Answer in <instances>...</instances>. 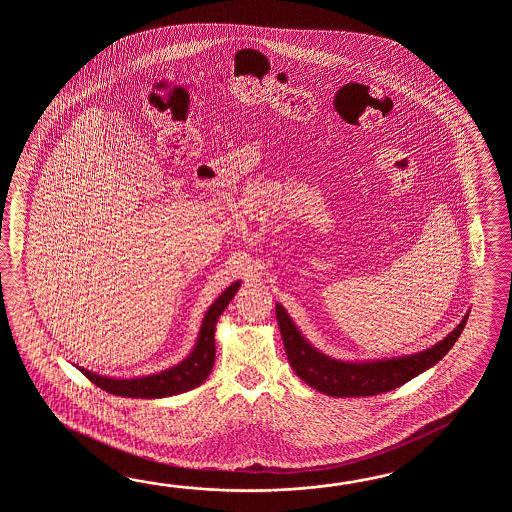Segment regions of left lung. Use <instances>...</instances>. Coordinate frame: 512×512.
<instances>
[{
  "label": "left lung",
  "instance_id": "obj_1",
  "mask_svg": "<svg viewBox=\"0 0 512 512\" xmlns=\"http://www.w3.org/2000/svg\"><path fill=\"white\" fill-rule=\"evenodd\" d=\"M468 315L432 348L412 355L375 360H340L329 357L302 335L289 313L276 302V320L282 333L283 346L294 373L311 388L331 397H366L390 392L419 373L430 370L456 344Z\"/></svg>",
  "mask_w": 512,
  "mask_h": 512
}]
</instances>
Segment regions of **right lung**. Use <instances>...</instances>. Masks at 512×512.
I'll list each match as a JSON object with an SVG mask.
<instances>
[{"label":"right lung","mask_w":512,"mask_h":512,"mask_svg":"<svg viewBox=\"0 0 512 512\" xmlns=\"http://www.w3.org/2000/svg\"><path fill=\"white\" fill-rule=\"evenodd\" d=\"M240 287V280L232 283L212 302L199 327L196 346L186 355V359L172 368L152 373V375L130 377V379L98 375L82 366H77L78 370L82 371L93 384H97L98 388L113 395L131 397V399H163V397H172V395L194 390L199 384L207 381L212 371L214 359H216V340H214L216 324Z\"/></svg>","instance_id":"right-lung-1"}]
</instances>
